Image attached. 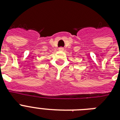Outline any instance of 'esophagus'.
<instances>
[{"mask_svg": "<svg viewBox=\"0 0 120 120\" xmlns=\"http://www.w3.org/2000/svg\"><path fill=\"white\" fill-rule=\"evenodd\" d=\"M58 50H64V48H63V47H60V48H59V49H58Z\"/></svg>", "mask_w": 120, "mask_h": 120, "instance_id": "esophagus-1", "label": "esophagus"}]
</instances>
